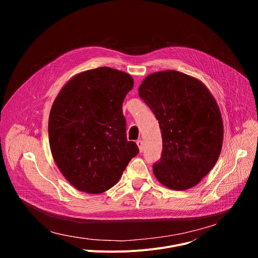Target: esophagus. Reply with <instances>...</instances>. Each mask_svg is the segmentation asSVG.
<instances>
[{"label":"esophagus","mask_w":258,"mask_h":258,"mask_svg":"<svg viewBox=\"0 0 258 258\" xmlns=\"http://www.w3.org/2000/svg\"><path fill=\"white\" fill-rule=\"evenodd\" d=\"M137 145H138V147H139V150H140V152H143V150H144L143 141H142V140H138V141H137Z\"/></svg>","instance_id":"esophagus-1"}]
</instances>
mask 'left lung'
<instances>
[{
	"label": "left lung",
	"instance_id": "left-lung-1",
	"mask_svg": "<svg viewBox=\"0 0 258 258\" xmlns=\"http://www.w3.org/2000/svg\"><path fill=\"white\" fill-rule=\"evenodd\" d=\"M139 95L155 114L162 135V156L155 177L175 191L195 187L212 169L223 147L218 105L198 79L175 70L151 73Z\"/></svg>",
	"mask_w": 258,
	"mask_h": 258
}]
</instances>
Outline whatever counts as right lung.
Here are the masks:
<instances>
[{
  "label": "right lung",
  "instance_id": "right-lung-1",
  "mask_svg": "<svg viewBox=\"0 0 258 258\" xmlns=\"http://www.w3.org/2000/svg\"><path fill=\"white\" fill-rule=\"evenodd\" d=\"M133 87L128 73L104 66L78 73L54 100L48 125L51 153L78 190L106 192L139 153L137 144L126 140L122 114Z\"/></svg>",
  "mask_w": 258,
  "mask_h": 258
}]
</instances>
